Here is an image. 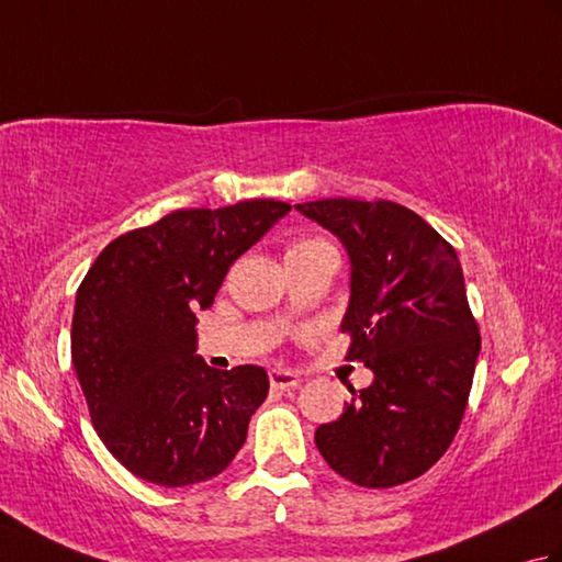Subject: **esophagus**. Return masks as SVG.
Segmentation results:
<instances>
[{
  "instance_id": "esophagus-1",
  "label": "esophagus",
  "mask_w": 562,
  "mask_h": 562,
  "mask_svg": "<svg viewBox=\"0 0 562 562\" xmlns=\"http://www.w3.org/2000/svg\"><path fill=\"white\" fill-rule=\"evenodd\" d=\"M300 374H294V372H290V369H272L270 372V386L272 389H294V386H300Z\"/></svg>"
}]
</instances>
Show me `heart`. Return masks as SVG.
<instances>
[{"label": "heart", "mask_w": 562, "mask_h": 562, "mask_svg": "<svg viewBox=\"0 0 562 562\" xmlns=\"http://www.w3.org/2000/svg\"><path fill=\"white\" fill-rule=\"evenodd\" d=\"M318 248H328L326 241H321V238H300V241H294L288 248V256H302V254H312V250Z\"/></svg>", "instance_id": "heart-1"}]
</instances>
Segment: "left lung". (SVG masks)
<instances>
[{"mask_svg":"<svg viewBox=\"0 0 562 562\" xmlns=\"http://www.w3.org/2000/svg\"><path fill=\"white\" fill-rule=\"evenodd\" d=\"M336 234L350 256L340 330L348 360L374 381L316 429L321 457L362 487L408 483L435 465L469 403L479 324L457 250L420 214L391 200L328 198L294 205Z\"/></svg>","mask_w":562,"mask_h":562,"instance_id":"obj_1","label":"left lung"}]
</instances>
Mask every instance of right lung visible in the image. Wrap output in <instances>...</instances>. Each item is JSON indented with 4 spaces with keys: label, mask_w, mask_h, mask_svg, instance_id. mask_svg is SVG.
Returning <instances> with one entry per match:
<instances>
[{
    "label": "right lung",
    "mask_w": 562,
    "mask_h": 562,
    "mask_svg": "<svg viewBox=\"0 0 562 562\" xmlns=\"http://www.w3.org/2000/svg\"><path fill=\"white\" fill-rule=\"evenodd\" d=\"M290 210L280 200L176 210L117 236L79 284L71 364L101 441L137 479L210 481L244 447L268 374L256 364L207 367L195 355V312L212 306L232 262Z\"/></svg>",
    "instance_id": "right-lung-1"
}]
</instances>
